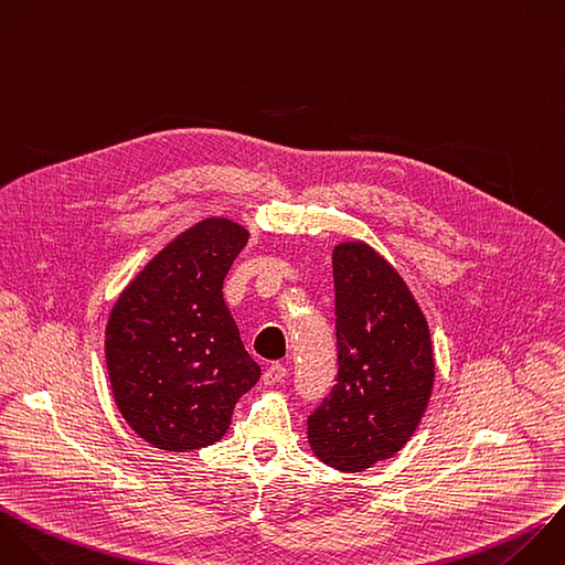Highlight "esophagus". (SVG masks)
<instances>
[{"label":"esophagus","mask_w":565,"mask_h":565,"mask_svg":"<svg viewBox=\"0 0 565 565\" xmlns=\"http://www.w3.org/2000/svg\"><path fill=\"white\" fill-rule=\"evenodd\" d=\"M285 375H287V369H285L280 362H274V364H269V366L265 369L263 382H265L267 386H274V384H280V382L285 380Z\"/></svg>","instance_id":"1"}]
</instances>
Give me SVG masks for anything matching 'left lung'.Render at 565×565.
I'll use <instances>...</instances> for the list:
<instances>
[{
	"label": "left lung",
	"mask_w": 565,
	"mask_h": 565,
	"mask_svg": "<svg viewBox=\"0 0 565 565\" xmlns=\"http://www.w3.org/2000/svg\"><path fill=\"white\" fill-rule=\"evenodd\" d=\"M338 375L307 419L311 450L360 472L393 457L417 428L435 377L430 333L399 274L369 245L333 249Z\"/></svg>",
	"instance_id": "left-lung-1"
}]
</instances>
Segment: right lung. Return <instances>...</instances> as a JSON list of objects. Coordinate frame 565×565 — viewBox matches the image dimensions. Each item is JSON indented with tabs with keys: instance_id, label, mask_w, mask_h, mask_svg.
<instances>
[{
	"instance_id": "obj_1",
	"label": "right lung",
	"mask_w": 565,
	"mask_h": 565,
	"mask_svg": "<svg viewBox=\"0 0 565 565\" xmlns=\"http://www.w3.org/2000/svg\"><path fill=\"white\" fill-rule=\"evenodd\" d=\"M247 230L205 218L177 236L119 296L106 329L115 402L154 448L218 441L234 406L260 377L223 300Z\"/></svg>"
}]
</instances>
